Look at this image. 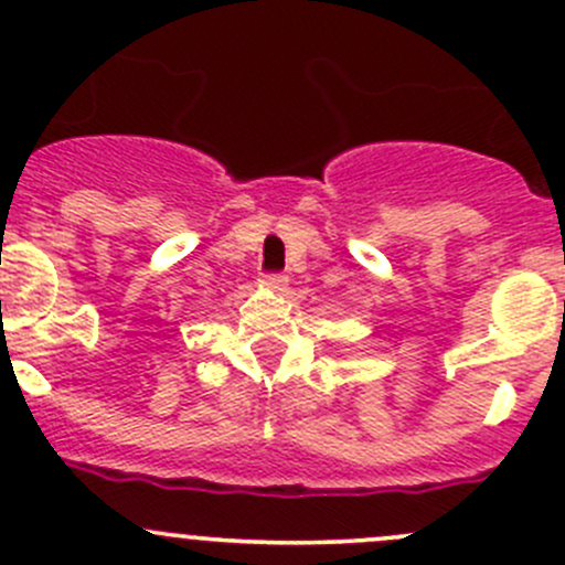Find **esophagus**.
<instances>
[{
  "instance_id": "esophagus-1",
  "label": "esophagus",
  "mask_w": 565,
  "mask_h": 565,
  "mask_svg": "<svg viewBox=\"0 0 565 565\" xmlns=\"http://www.w3.org/2000/svg\"><path fill=\"white\" fill-rule=\"evenodd\" d=\"M287 281H289V278L284 276V273H265V276H263V284H265V287L276 289V292H278V289L287 287Z\"/></svg>"
}]
</instances>
